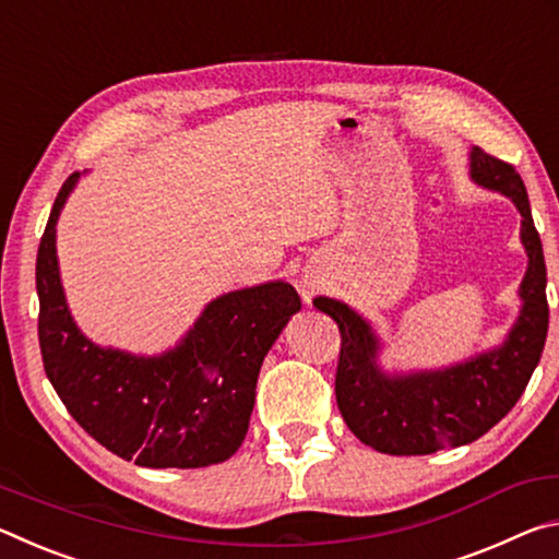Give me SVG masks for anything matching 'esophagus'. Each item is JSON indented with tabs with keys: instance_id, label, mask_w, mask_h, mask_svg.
<instances>
[{
	"instance_id": "esophagus-1",
	"label": "esophagus",
	"mask_w": 559,
	"mask_h": 559,
	"mask_svg": "<svg viewBox=\"0 0 559 559\" xmlns=\"http://www.w3.org/2000/svg\"><path fill=\"white\" fill-rule=\"evenodd\" d=\"M318 288H320V283H318L313 276H302V278L298 281V293H300V298L306 300V302H310V298L316 296Z\"/></svg>"
}]
</instances>
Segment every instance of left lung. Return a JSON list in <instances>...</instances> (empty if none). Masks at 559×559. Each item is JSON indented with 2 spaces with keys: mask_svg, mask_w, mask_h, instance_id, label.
Returning a JSON list of instances; mask_svg holds the SVG:
<instances>
[{
  "mask_svg": "<svg viewBox=\"0 0 559 559\" xmlns=\"http://www.w3.org/2000/svg\"><path fill=\"white\" fill-rule=\"evenodd\" d=\"M471 179L510 197L523 216L520 241L527 251V271L518 290L523 308L503 345L443 370L384 374L377 365L380 340L372 325L335 298L313 300L335 320L343 340L335 374L337 409L359 441L390 456H424L484 437L513 409L540 362L550 323L547 269L525 185L513 165L480 147L471 150Z\"/></svg>",
  "mask_w": 559,
  "mask_h": 559,
  "instance_id": "obj_1",
  "label": "left lung"
}]
</instances>
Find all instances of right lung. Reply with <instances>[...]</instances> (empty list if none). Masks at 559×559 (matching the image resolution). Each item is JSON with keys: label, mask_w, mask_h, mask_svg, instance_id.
<instances>
[{"label": "right lung", "mask_w": 559, "mask_h": 559, "mask_svg": "<svg viewBox=\"0 0 559 559\" xmlns=\"http://www.w3.org/2000/svg\"><path fill=\"white\" fill-rule=\"evenodd\" d=\"M79 177L63 182L36 253L46 377L73 419L120 459L145 468L231 459L249 431L263 357L300 310L296 288L271 281L224 293L157 357L98 347L73 323L56 259V222Z\"/></svg>", "instance_id": "1"}]
</instances>
